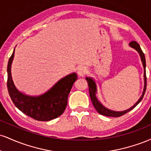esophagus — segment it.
I'll use <instances>...</instances> for the list:
<instances>
[{
    "label": "esophagus",
    "mask_w": 151,
    "mask_h": 151,
    "mask_svg": "<svg viewBox=\"0 0 151 151\" xmlns=\"http://www.w3.org/2000/svg\"><path fill=\"white\" fill-rule=\"evenodd\" d=\"M86 72H87V70L84 67H81L80 68L78 69L77 70V74L80 77H84L86 74Z\"/></svg>",
    "instance_id": "1"
}]
</instances>
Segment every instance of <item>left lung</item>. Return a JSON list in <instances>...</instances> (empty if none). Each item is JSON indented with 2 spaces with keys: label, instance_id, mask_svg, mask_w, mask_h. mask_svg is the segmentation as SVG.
Listing matches in <instances>:
<instances>
[{
  "label": "left lung",
  "instance_id": "left-lung-1",
  "mask_svg": "<svg viewBox=\"0 0 151 151\" xmlns=\"http://www.w3.org/2000/svg\"><path fill=\"white\" fill-rule=\"evenodd\" d=\"M130 46L136 49L137 51L138 52V53L140 54V56H141L142 62H143V67H144V81H145V85H144V89H143V92L142 96H141V98L139 99L138 101L131 108H130L128 110L124 111H121V112H116V111H111L107 109L106 108H105L103 105L100 103L99 101H98L96 97V84L93 81V80L91 78H86V80L87 81L88 83V86H89V96L90 98H91V101H92V104L94 106V108L96 109V110L101 115L106 116H111V117H119L121 116L124 115V114L129 112L130 111L132 110L133 108L136 106L138 104L140 103V101H141L142 99L143 98L144 96L145 90H146V85H147V80H146V72H145V55L144 53L142 51L141 47H140L138 43L136 42V41H131V42L129 43Z\"/></svg>",
  "mask_w": 151,
  "mask_h": 151
}]
</instances>
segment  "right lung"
<instances>
[{
    "label": "right lung",
    "instance_id": "1",
    "mask_svg": "<svg viewBox=\"0 0 151 151\" xmlns=\"http://www.w3.org/2000/svg\"><path fill=\"white\" fill-rule=\"evenodd\" d=\"M14 52L15 49L8 64L7 87L10 99L15 106L23 114L37 121H50L62 115L67 105L71 89L77 79V74H71L62 78L50 91L42 96L37 97L26 96L19 92L12 80L10 69Z\"/></svg>",
    "mask_w": 151,
    "mask_h": 151
}]
</instances>
